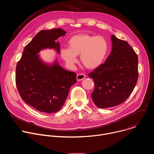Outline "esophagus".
Segmentation results:
<instances>
[{"mask_svg":"<svg viewBox=\"0 0 154 154\" xmlns=\"http://www.w3.org/2000/svg\"><path fill=\"white\" fill-rule=\"evenodd\" d=\"M85 77H86V75L84 74H82V73L78 74L77 75V80L78 81H80V80L84 79L85 78Z\"/></svg>","mask_w":154,"mask_h":154,"instance_id":"esophagus-1","label":"esophagus"}]
</instances>
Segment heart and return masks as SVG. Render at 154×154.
<instances>
[{"label": "heart", "mask_w": 154, "mask_h": 154, "mask_svg": "<svg viewBox=\"0 0 154 154\" xmlns=\"http://www.w3.org/2000/svg\"><path fill=\"white\" fill-rule=\"evenodd\" d=\"M68 48L60 50V55L67 66L73 68L80 55L84 66L89 69L99 68L105 60L109 44L102 36L80 33L72 36L68 41Z\"/></svg>", "instance_id": "b5f03b06"}]
</instances>
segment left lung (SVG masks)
<instances>
[{
    "label": "left lung",
    "mask_w": 154,
    "mask_h": 154,
    "mask_svg": "<svg viewBox=\"0 0 154 154\" xmlns=\"http://www.w3.org/2000/svg\"><path fill=\"white\" fill-rule=\"evenodd\" d=\"M112 51L105 62L88 74L94 80L91 94L99 108L117 106L134 91L138 78V59L127 41L112 36Z\"/></svg>",
    "instance_id": "left-lung-1"
}]
</instances>
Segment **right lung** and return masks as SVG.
Masks as SVG:
<instances>
[{
    "label": "right lung",
    "mask_w": 154,
    "mask_h": 154,
    "mask_svg": "<svg viewBox=\"0 0 154 154\" xmlns=\"http://www.w3.org/2000/svg\"><path fill=\"white\" fill-rule=\"evenodd\" d=\"M66 32L61 29L41 30L26 46L16 70V85L20 96L26 103L40 112L56 113L62 108L77 74L66 71L55 63L49 66L42 62L38 53L45 48H55V42Z\"/></svg>",
    "instance_id": "right-lung-1"
}]
</instances>
